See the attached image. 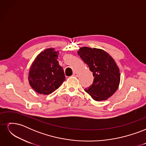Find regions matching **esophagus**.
Returning a JSON list of instances; mask_svg holds the SVG:
<instances>
[{
  "mask_svg": "<svg viewBox=\"0 0 146 146\" xmlns=\"http://www.w3.org/2000/svg\"><path fill=\"white\" fill-rule=\"evenodd\" d=\"M78 74L76 72H74V73H73L72 76H73L74 77H78Z\"/></svg>",
  "mask_w": 146,
  "mask_h": 146,
  "instance_id": "obj_1",
  "label": "esophagus"
}]
</instances>
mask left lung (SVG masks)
<instances>
[{
	"instance_id": "obj_1",
	"label": "left lung",
	"mask_w": 146,
	"mask_h": 146,
	"mask_svg": "<svg viewBox=\"0 0 146 146\" xmlns=\"http://www.w3.org/2000/svg\"><path fill=\"white\" fill-rule=\"evenodd\" d=\"M92 72L93 83L85 91L96 101L107 100L118 89L120 70L115 61L105 50L82 47L77 52Z\"/></svg>"
}]
</instances>
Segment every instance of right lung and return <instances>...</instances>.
Here are the masks:
<instances>
[{
  "mask_svg": "<svg viewBox=\"0 0 146 146\" xmlns=\"http://www.w3.org/2000/svg\"><path fill=\"white\" fill-rule=\"evenodd\" d=\"M59 52L54 48L39 53L33 61L29 72L30 85L39 94H50L66 80L64 70L57 59Z\"/></svg>",
  "mask_w": 146,
  "mask_h": 146,
  "instance_id": "1",
  "label": "right lung"
}]
</instances>
